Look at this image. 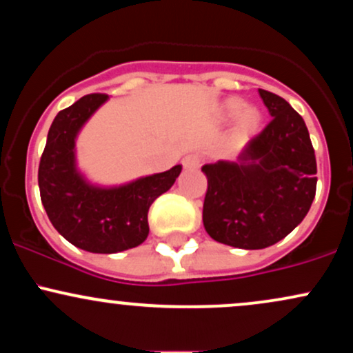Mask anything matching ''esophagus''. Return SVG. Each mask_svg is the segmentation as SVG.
Masks as SVG:
<instances>
[{"instance_id": "obj_1", "label": "esophagus", "mask_w": 353, "mask_h": 353, "mask_svg": "<svg viewBox=\"0 0 353 353\" xmlns=\"http://www.w3.org/2000/svg\"><path fill=\"white\" fill-rule=\"evenodd\" d=\"M182 165L185 169H197L201 165V156L197 152H190L182 157Z\"/></svg>"}]
</instances>
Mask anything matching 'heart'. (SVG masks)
I'll return each instance as SVG.
<instances>
[{
  "instance_id": "b5f03b06",
  "label": "heart",
  "mask_w": 353,
  "mask_h": 353,
  "mask_svg": "<svg viewBox=\"0 0 353 353\" xmlns=\"http://www.w3.org/2000/svg\"><path fill=\"white\" fill-rule=\"evenodd\" d=\"M222 116L225 119H237V136L250 137L259 131L261 125V112L254 108H247V104L239 98H230L222 104Z\"/></svg>"
}]
</instances>
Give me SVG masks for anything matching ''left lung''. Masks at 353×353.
<instances>
[{
	"mask_svg": "<svg viewBox=\"0 0 353 353\" xmlns=\"http://www.w3.org/2000/svg\"><path fill=\"white\" fill-rule=\"evenodd\" d=\"M272 121L237 161L202 165L208 177L202 221L221 244L265 249L303 221L317 189V163L302 116L281 96L259 89Z\"/></svg>",
	"mask_w": 353,
	"mask_h": 353,
	"instance_id": "1",
	"label": "left lung"
}]
</instances>
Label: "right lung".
<instances>
[{"instance_id":"right-lung-1","label":"right lung","mask_w":353,"mask_h":353,"mask_svg":"<svg viewBox=\"0 0 353 353\" xmlns=\"http://www.w3.org/2000/svg\"><path fill=\"white\" fill-rule=\"evenodd\" d=\"M106 101L108 94H88L58 112L38 171L51 224L72 245L94 254H116L143 244L149 234V208L182 171L177 164L117 188L89 184L76 168V136Z\"/></svg>"}]
</instances>
